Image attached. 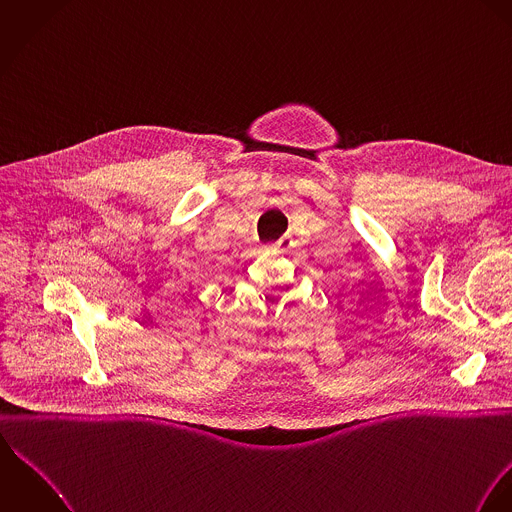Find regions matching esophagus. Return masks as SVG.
<instances>
[{
  "label": "esophagus",
  "instance_id": "1",
  "mask_svg": "<svg viewBox=\"0 0 512 512\" xmlns=\"http://www.w3.org/2000/svg\"><path fill=\"white\" fill-rule=\"evenodd\" d=\"M290 246H292V240H290V236H282L276 244H274V248L276 250H280V252H286V250H290Z\"/></svg>",
  "mask_w": 512,
  "mask_h": 512
}]
</instances>
